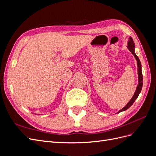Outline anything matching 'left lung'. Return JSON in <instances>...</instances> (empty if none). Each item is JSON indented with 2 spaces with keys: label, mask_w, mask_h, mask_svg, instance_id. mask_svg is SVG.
<instances>
[{
  "label": "left lung",
  "mask_w": 156,
  "mask_h": 156,
  "mask_svg": "<svg viewBox=\"0 0 156 156\" xmlns=\"http://www.w3.org/2000/svg\"><path fill=\"white\" fill-rule=\"evenodd\" d=\"M127 49H129V51L131 52V53L133 55L136 60L137 61V62H136V63H137V67H138L137 69H138V81H139V84H138L137 87H136V90H135L134 95L131 99V100L128 103H127V104L124 108H122V109L120 110L117 113H119L120 112H122V111H124L127 110V108H129L132 105H133V103L136 100V99L137 98V97L139 96V94L141 92V90H142V87H143V79L142 69H141V63L140 62V60H139V57L135 54V44H134L133 40V39H132L131 37H129L128 42H127Z\"/></svg>",
  "instance_id": "left-lung-1"
}]
</instances>
